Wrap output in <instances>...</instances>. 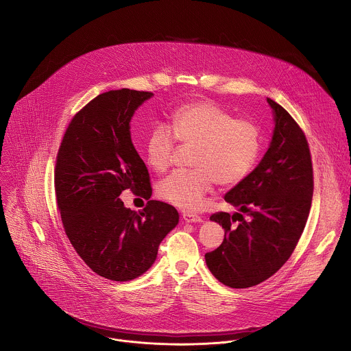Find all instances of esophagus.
Instances as JSON below:
<instances>
[{
	"instance_id": "34e87169",
	"label": "esophagus",
	"mask_w": 351,
	"mask_h": 351,
	"mask_svg": "<svg viewBox=\"0 0 351 351\" xmlns=\"http://www.w3.org/2000/svg\"><path fill=\"white\" fill-rule=\"evenodd\" d=\"M182 219L186 223H200V221H202L201 216L196 215V213H192V212H184L182 213Z\"/></svg>"
}]
</instances>
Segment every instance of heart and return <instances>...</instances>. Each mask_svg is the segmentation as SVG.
<instances>
[{
	"instance_id": "b5f03b06",
	"label": "heart",
	"mask_w": 351,
	"mask_h": 351,
	"mask_svg": "<svg viewBox=\"0 0 351 351\" xmlns=\"http://www.w3.org/2000/svg\"><path fill=\"white\" fill-rule=\"evenodd\" d=\"M177 141L193 146V169L176 170L159 181L158 196L176 206L196 209L215 181L220 186L242 182L262 149L259 127L234 116L210 101L189 102L176 109L169 125L158 123L146 141L147 163L155 171L170 167Z\"/></svg>"
}]
</instances>
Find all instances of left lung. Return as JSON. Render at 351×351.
<instances>
[{
	"label": "left lung",
	"mask_w": 351,
	"mask_h": 351,
	"mask_svg": "<svg viewBox=\"0 0 351 351\" xmlns=\"http://www.w3.org/2000/svg\"><path fill=\"white\" fill-rule=\"evenodd\" d=\"M267 102L276 123L270 146L259 165L224 196L238 212L210 216L224 228V239L216 250L205 254L206 266L221 284L237 289L263 282L289 259L313 195L306 138L280 104Z\"/></svg>",
	"instance_id": "1"
}]
</instances>
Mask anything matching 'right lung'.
I'll use <instances>...</instances> for the list:
<instances>
[{
  "mask_svg": "<svg viewBox=\"0 0 351 351\" xmlns=\"http://www.w3.org/2000/svg\"><path fill=\"white\" fill-rule=\"evenodd\" d=\"M152 96L131 89L99 95L71 119L56 155L53 182L64 232L82 261L112 281L147 271L180 219L170 204L150 200V174L131 141L130 121ZM124 190L147 199V206L125 208Z\"/></svg>",
  "mask_w": 351,
  "mask_h": 351,
  "instance_id": "add662e5",
  "label": "right lung"
}]
</instances>
